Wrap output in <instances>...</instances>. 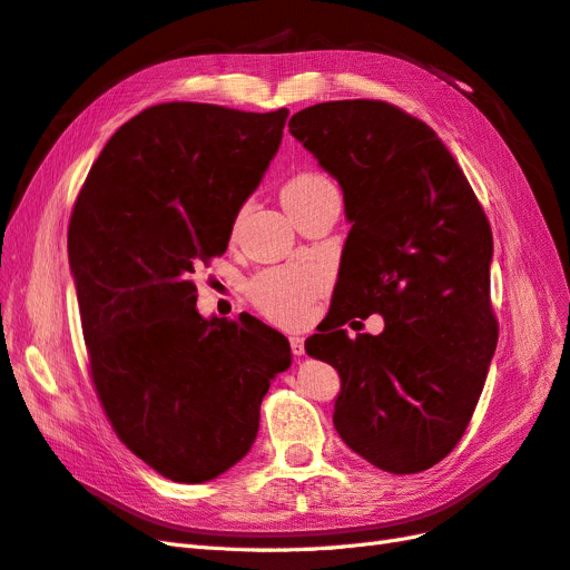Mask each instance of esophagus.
Returning <instances> with one entry per match:
<instances>
[{
	"mask_svg": "<svg viewBox=\"0 0 570 570\" xmlns=\"http://www.w3.org/2000/svg\"><path fill=\"white\" fill-rule=\"evenodd\" d=\"M289 347H292V354H295V356H302V354H304V337H299V335H289Z\"/></svg>",
	"mask_w": 570,
	"mask_h": 570,
	"instance_id": "1",
	"label": "esophagus"
}]
</instances>
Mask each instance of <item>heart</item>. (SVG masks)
Listing matches in <instances>:
<instances>
[{
    "mask_svg": "<svg viewBox=\"0 0 570 570\" xmlns=\"http://www.w3.org/2000/svg\"><path fill=\"white\" fill-rule=\"evenodd\" d=\"M323 178L314 174H302L283 187V199L297 197L306 189L321 185ZM321 287V273L316 268H275L266 271L249 283V297L262 312L281 323H297L306 316L308 304Z\"/></svg>",
    "mask_w": 570,
    "mask_h": 570,
    "instance_id": "b5f03b06",
    "label": "heart"
}]
</instances>
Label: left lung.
Masks as SVG:
<instances>
[{
    "instance_id": "obj_1",
    "label": "left lung",
    "mask_w": 570,
    "mask_h": 570,
    "mask_svg": "<svg viewBox=\"0 0 570 570\" xmlns=\"http://www.w3.org/2000/svg\"><path fill=\"white\" fill-rule=\"evenodd\" d=\"M289 132L342 187L352 223L341 292L306 340L340 373L333 423L387 473H419L461 440L497 350L492 230L435 130L387 101L306 107ZM381 313V336L341 325Z\"/></svg>"
}]
</instances>
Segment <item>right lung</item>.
I'll return each instance as SVG.
<instances>
[{
    "instance_id": "add662e5",
    "label": "right lung",
    "mask_w": 570,
    "mask_h": 570,
    "mask_svg": "<svg viewBox=\"0 0 570 570\" xmlns=\"http://www.w3.org/2000/svg\"><path fill=\"white\" fill-rule=\"evenodd\" d=\"M287 114L149 107L111 135L73 206L68 264L92 383L120 442L174 482L233 469L289 366V342L258 318H204L193 283L228 249Z\"/></svg>"
}]
</instances>
